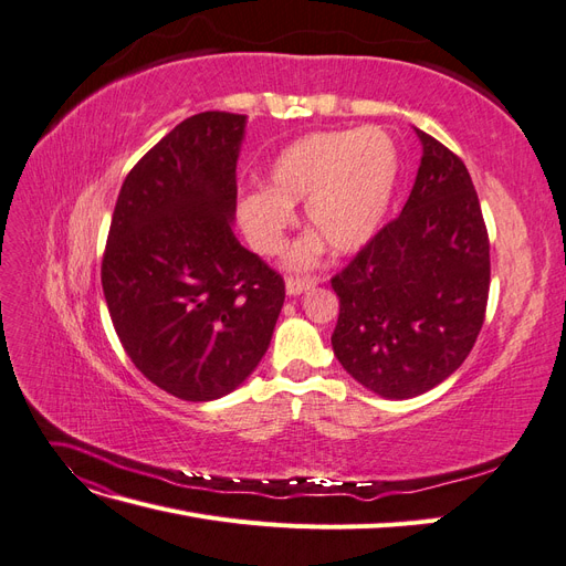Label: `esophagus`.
<instances>
[{"mask_svg":"<svg viewBox=\"0 0 566 566\" xmlns=\"http://www.w3.org/2000/svg\"><path fill=\"white\" fill-rule=\"evenodd\" d=\"M318 281H321L318 276H304V279L287 276L285 279V290H287V295H300V293H304V290L314 287Z\"/></svg>","mask_w":566,"mask_h":566,"instance_id":"1","label":"esophagus"}]
</instances>
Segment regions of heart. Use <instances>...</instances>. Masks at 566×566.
<instances>
[{"label": "heart", "mask_w": 566, "mask_h": 566, "mask_svg": "<svg viewBox=\"0 0 566 566\" xmlns=\"http://www.w3.org/2000/svg\"><path fill=\"white\" fill-rule=\"evenodd\" d=\"M399 150L380 127L316 132L290 144L269 169V191L241 202V224L260 254H276L293 227V202L306 200V221L328 245L347 254L378 231L397 188ZM321 252L306 238L290 256L295 266L312 264Z\"/></svg>", "instance_id": "obj_1"}]
</instances>
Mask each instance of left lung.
Here are the masks:
<instances>
[{"label":"left lung","mask_w":566,"mask_h":566,"mask_svg":"<svg viewBox=\"0 0 566 566\" xmlns=\"http://www.w3.org/2000/svg\"><path fill=\"white\" fill-rule=\"evenodd\" d=\"M422 160L403 210L331 279L333 352L354 380L410 399L460 368L486 318L491 256L465 163L418 129Z\"/></svg>","instance_id":"obj_1"}]
</instances>
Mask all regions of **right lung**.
<instances>
[{
	"label": "right lung",
	"instance_id": "add662e5",
	"mask_svg": "<svg viewBox=\"0 0 566 566\" xmlns=\"http://www.w3.org/2000/svg\"><path fill=\"white\" fill-rule=\"evenodd\" d=\"M245 115L186 117L119 188L101 262L115 333L153 385L212 401L262 361L285 281L233 235Z\"/></svg>",
	"mask_w": 566,
	"mask_h": 566
}]
</instances>
